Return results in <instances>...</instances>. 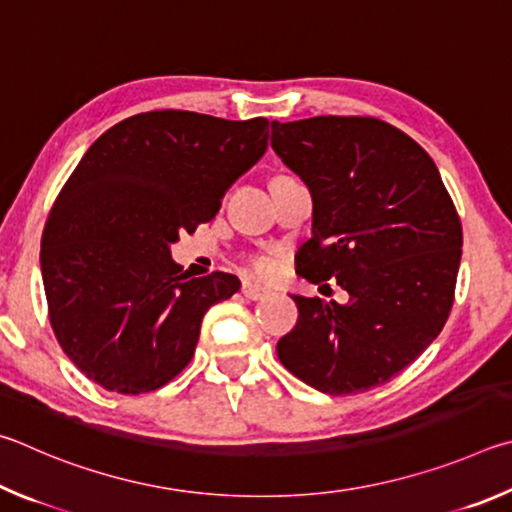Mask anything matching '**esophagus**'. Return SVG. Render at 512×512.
Listing matches in <instances>:
<instances>
[{
  "label": "esophagus",
  "mask_w": 512,
  "mask_h": 512,
  "mask_svg": "<svg viewBox=\"0 0 512 512\" xmlns=\"http://www.w3.org/2000/svg\"><path fill=\"white\" fill-rule=\"evenodd\" d=\"M240 292H242V297H247L249 301H261V299L267 297V294H272L270 288H265V285H258L254 281L242 283V290Z\"/></svg>",
  "instance_id": "obj_1"
}]
</instances>
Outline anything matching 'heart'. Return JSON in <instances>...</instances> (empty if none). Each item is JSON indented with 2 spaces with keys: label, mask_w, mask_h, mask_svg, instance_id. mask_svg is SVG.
<instances>
[{
  "label": "heart",
  "mask_w": 512,
  "mask_h": 512,
  "mask_svg": "<svg viewBox=\"0 0 512 512\" xmlns=\"http://www.w3.org/2000/svg\"><path fill=\"white\" fill-rule=\"evenodd\" d=\"M251 267H254V272H258V274H270L274 270V258L272 256H256L254 261H251Z\"/></svg>",
  "instance_id": "1"
}]
</instances>
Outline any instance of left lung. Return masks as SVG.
Wrapping results in <instances>:
<instances>
[{"instance_id": "left-lung-1", "label": "left lung", "mask_w": 512, "mask_h": 512, "mask_svg": "<svg viewBox=\"0 0 512 512\" xmlns=\"http://www.w3.org/2000/svg\"><path fill=\"white\" fill-rule=\"evenodd\" d=\"M272 148L312 193V238L297 254L310 283L348 303L292 294L279 339L285 369L330 396L389 382L441 333L461 265L459 213L432 157L371 116L272 123Z\"/></svg>"}]
</instances>
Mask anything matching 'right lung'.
<instances>
[{"mask_svg":"<svg viewBox=\"0 0 512 512\" xmlns=\"http://www.w3.org/2000/svg\"><path fill=\"white\" fill-rule=\"evenodd\" d=\"M270 121L143 112L80 159L44 224L40 267L58 344L107 391L164 387L191 362L204 312L240 290L233 274H182L170 258L265 155Z\"/></svg>","mask_w":512,"mask_h":512,"instance_id":"obj_1","label":"right lung"}]
</instances>
